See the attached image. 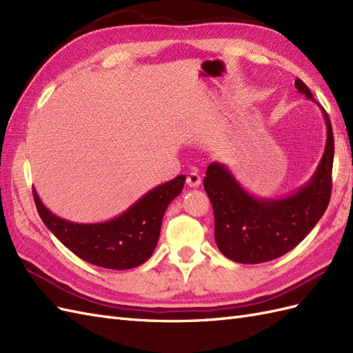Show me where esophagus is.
Returning a JSON list of instances; mask_svg holds the SVG:
<instances>
[{"instance_id":"obj_1","label":"esophagus","mask_w":353,"mask_h":353,"mask_svg":"<svg viewBox=\"0 0 353 353\" xmlns=\"http://www.w3.org/2000/svg\"><path fill=\"white\" fill-rule=\"evenodd\" d=\"M186 183L189 188H198L201 185V176L192 171V173H189L186 177Z\"/></svg>"}]
</instances>
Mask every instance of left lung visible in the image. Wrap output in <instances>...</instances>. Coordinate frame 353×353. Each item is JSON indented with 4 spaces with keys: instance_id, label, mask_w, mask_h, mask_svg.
I'll use <instances>...</instances> for the list:
<instances>
[{
    "instance_id": "obj_1",
    "label": "left lung",
    "mask_w": 353,
    "mask_h": 353,
    "mask_svg": "<svg viewBox=\"0 0 353 353\" xmlns=\"http://www.w3.org/2000/svg\"><path fill=\"white\" fill-rule=\"evenodd\" d=\"M295 88L307 99L314 98L300 79ZM318 104V103H316ZM327 143L318 168L307 183L280 198L250 194L222 162L207 167L204 189L214 213V240L222 255L240 264H261L294 249L327 210L331 196L334 137L327 112Z\"/></svg>"
}]
</instances>
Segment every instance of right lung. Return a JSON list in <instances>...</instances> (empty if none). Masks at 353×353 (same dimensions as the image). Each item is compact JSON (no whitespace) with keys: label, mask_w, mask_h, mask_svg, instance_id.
<instances>
[{"label":"right lung","mask_w":353,"mask_h":353,"mask_svg":"<svg viewBox=\"0 0 353 353\" xmlns=\"http://www.w3.org/2000/svg\"><path fill=\"white\" fill-rule=\"evenodd\" d=\"M185 174L158 185L116 218L97 223H77L52 213L34 189V201L44 225L62 245L89 264L110 270L139 267L155 250L168 204L180 195Z\"/></svg>","instance_id":"add662e5"}]
</instances>
